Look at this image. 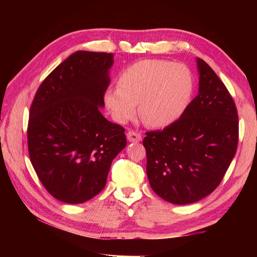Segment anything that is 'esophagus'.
<instances>
[{"instance_id":"1","label":"esophagus","mask_w":257,"mask_h":257,"mask_svg":"<svg viewBox=\"0 0 257 257\" xmlns=\"http://www.w3.org/2000/svg\"><path fill=\"white\" fill-rule=\"evenodd\" d=\"M127 139L128 141H130V143H139V141H141V135L138 134V133H135V132H129L127 134Z\"/></svg>"}]
</instances>
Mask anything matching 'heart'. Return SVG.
Instances as JSON below:
<instances>
[{"instance_id":"heart-1","label":"heart","mask_w":257,"mask_h":257,"mask_svg":"<svg viewBox=\"0 0 257 257\" xmlns=\"http://www.w3.org/2000/svg\"><path fill=\"white\" fill-rule=\"evenodd\" d=\"M193 92V77L183 64L143 59L125 67L118 87L109 88L103 101L112 118L125 123L137 113L151 128H165L181 117Z\"/></svg>"}]
</instances>
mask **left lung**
<instances>
[{"label": "left lung", "mask_w": 257, "mask_h": 257, "mask_svg": "<svg viewBox=\"0 0 257 257\" xmlns=\"http://www.w3.org/2000/svg\"><path fill=\"white\" fill-rule=\"evenodd\" d=\"M199 92L177 121L147 133V176L151 189L172 204H191L212 193L235 156L238 117L225 85L196 58Z\"/></svg>", "instance_id": "obj_1"}]
</instances>
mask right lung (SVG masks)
<instances>
[{"label":"right lung","instance_id":"obj_1","mask_svg":"<svg viewBox=\"0 0 257 257\" xmlns=\"http://www.w3.org/2000/svg\"><path fill=\"white\" fill-rule=\"evenodd\" d=\"M113 54L78 51L53 70L31 106V162L54 198L79 204L105 188L112 160L127 146L124 129L100 112Z\"/></svg>","mask_w":257,"mask_h":257}]
</instances>
